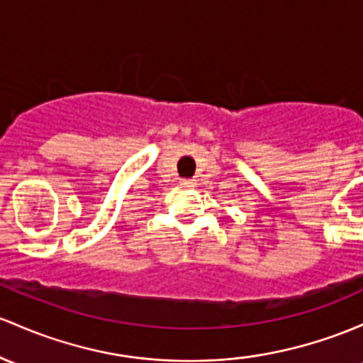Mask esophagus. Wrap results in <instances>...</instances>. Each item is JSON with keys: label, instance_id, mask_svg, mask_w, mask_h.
Returning a JSON list of instances; mask_svg holds the SVG:
<instances>
[{"label": "esophagus", "instance_id": "obj_1", "mask_svg": "<svg viewBox=\"0 0 363 363\" xmlns=\"http://www.w3.org/2000/svg\"><path fill=\"white\" fill-rule=\"evenodd\" d=\"M179 184H181L182 188H193L194 182H193V181H189V179H182V181L179 182Z\"/></svg>", "mask_w": 363, "mask_h": 363}]
</instances>
